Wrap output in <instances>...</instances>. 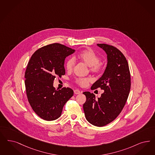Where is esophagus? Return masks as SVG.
<instances>
[{"mask_svg": "<svg viewBox=\"0 0 155 155\" xmlns=\"http://www.w3.org/2000/svg\"><path fill=\"white\" fill-rule=\"evenodd\" d=\"M74 94H78L80 93L81 91L79 90H78V89H75V90L74 91Z\"/></svg>", "mask_w": 155, "mask_h": 155, "instance_id": "esophagus-1", "label": "esophagus"}]
</instances>
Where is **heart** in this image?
I'll use <instances>...</instances> for the list:
<instances>
[{
    "label": "heart",
    "instance_id": "1",
    "mask_svg": "<svg viewBox=\"0 0 155 155\" xmlns=\"http://www.w3.org/2000/svg\"><path fill=\"white\" fill-rule=\"evenodd\" d=\"M74 58L78 59L82 62L84 63L89 67V70L93 73H98L103 69V64L100 62L99 56L93 50L91 49H86L78 54ZM75 65V60L73 58H70L67 61L66 68L68 71H71ZM91 81L89 78H78L74 82L78 85L84 87L87 85Z\"/></svg>",
    "mask_w": 155,
    "mask_h": 155
}]
</instances>
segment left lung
<instances>
[{
	"mask_svg": "<svg viewBox=\"0 0 155 155\" xmlns=\"http://www.w3.org/2000/svg\"><path fill=\"white\" fill-rule=\"evenodd\" d=\"M97 46L107 53V62L104 74L91 89L100 87L104 92L98 98L89 91L84 92L86 101L83 108L87 121L100 127L112 122L122 111L131 83L129 65L124 54L111 45L100 43Z\"/></svg>",
	"mask_w": 155,
	"mask_h": 155,
	"instance_id": "obj_1",
	"label": "left lung"
}]
</instances>
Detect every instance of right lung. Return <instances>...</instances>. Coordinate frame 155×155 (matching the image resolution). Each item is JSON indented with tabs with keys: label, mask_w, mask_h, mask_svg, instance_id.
I'll return each mask as SVG.
<instances>
[{
	"label": "right lung",
	"mask_w": 155,
	"mask_h": 155,
	"mask_svg": "<svg viewBox=\"0 0 155 155\" xmlns=\"http://www.w3.org/2000/svg\"><path fill=\"white\" fill-rule=\"evenodd\" d=\"M75 50L60 43L43 46L33 54L25 71V86L27 99L32 110L46 121L58 118L63 107L71 97L69 87L55 89V76L65 74V58Z\"/></svg>",
	"instance_id": "right-lung-1"
}]
</instances>
